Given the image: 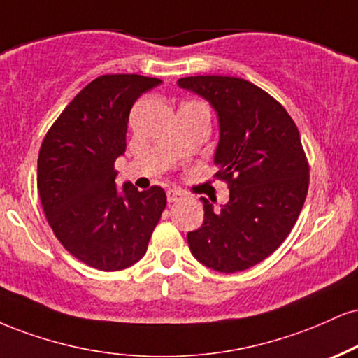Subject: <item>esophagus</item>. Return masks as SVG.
<instances>
[{"instance_id": "34e87169", "label": "esophagus", "mask_w": 358, "mask_h": 358, "mask_svg": "<svg viewBox=\"0 0 358 358\" xmlns=\"http://www.w3.org/2000/svg\"><path fill=\"white\" fill-rule=\"evenodd\" d=\"M183 198V193L180 192V190H168L166 192V200H168V203H175V201H178V200H182Z\"/></svg>"}]
</instances>
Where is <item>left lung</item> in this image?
Segmentation results:
<instances>
[{"label":"left lung","mask_w":358,"mask_h":358,"mask_svg":"<svg viewBox=\"0 0 358 358\" xmlns=\"http://www.w3.org/2000/svg\"><path fill=\"white\" fill-rule=\"evenodd\" d=\"M178 86L210 101L220 122L217 178L230 201L187 235L193 257L222 273H235L272 255L294 228L305 203L310 166L292 116L268 93L236 76H187Z\"/></svg>","instance_id":"8db88e82"}]
</instances>
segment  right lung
Wrapping results in <instances>:
<instances>
[{
    "label": "right lung",
    "mask_w": 358,
    "mask_h": 358,
    "mask_svg": "<svg viewBox=\"0 0 358 358\" xmlns=\"http://www.w3.org/2000/svg\"><path fill=\"white\" fill-rule=\"evenodd\" d=\"M162 80L103 75L51 124L38 155V192L46 220L73 257L103 272L136 264L166 206L160 187L116 190L115 162L127 148L130 110Z\"/></svg>",
    "instance_id": "right-lung-1"
}]
</instances>
